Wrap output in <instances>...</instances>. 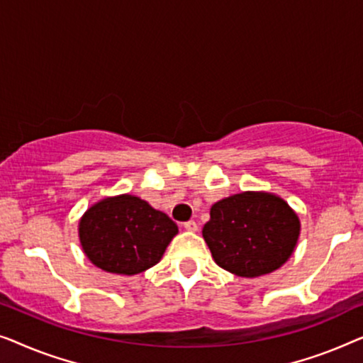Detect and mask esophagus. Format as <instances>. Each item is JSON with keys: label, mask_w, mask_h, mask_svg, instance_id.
Listing matches in <instances>:
<instances>
[{"label": "esophagus", "mask_w": 363, "mask_h": 363, "mask_svg": "<svg viewBox=\"0 0 363 363\" xmlns=\"http://www.w3.org/2000/svg\"><path fill=\"white\" fill-rule=\"evenodd\" d=\"M184 228H186V230H189V232H196L197 230V223L194 220H187V222H184Z\"/></svg>", "instance_id": "34e87169"}]
</instances>
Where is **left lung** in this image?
Here are the masks:
<instances>
[{
  "label": "left lung",
  "mask_w": 363,
  "mask_h": 363,
  "mask_svg": "<svg viewBox=\"0 0 363 363\" xmlns=\"http://www.w3.org/2000/svg\"><path fill=\"white\" fill-rule=\"evenodd\" d=\"M202 235L218 267L255 278L274 272L291 257L299 220L273 194L242 192L213 203Z\"/></svg>",
  "instance_id": "8db88e82"
}]
</instances>
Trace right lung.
<instances>
[{"label":"right lung","instance_id":"obj_1","mask_svg":"<svg viewBox=\"0 0 363 363\" xmlns=\"http://www.w3.org/2000/svg\"><path fill=\"white\" fill-rule=\"evenodd\" d=\"M177 225L135 196L108 197L85 212L79 225L82 248L108 273L138 274L155 267Z\"/></svg>","mask_w":363,"mask_h":363}]
</instances>
